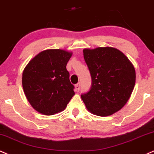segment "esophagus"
<instances>
[{"mask_svg": "<svg viewBox=\"0 0 154 154\" xmlns=\"http://www.w3.org/2000/svg\"><path fill=\"white\" fill-rule=\"evenodd\" d=\"M80 87H81L80 83H78L77 84H75V91H76V92H79V91H80Z\"/></svg>", "mask_w": 154, "mask_h": 154, "instance_id": "esophagus-1", "label": "esophagus"}]
</instances>
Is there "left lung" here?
Masks as SVG:
<instances>
[{
  "label": "left lung",
  "instance_id": "left-lung-1",
  "mask_svg": "<svg viewBox=\"0 0 154 154\" xmlns=\"http://www.w3.org/2000/svg\"><path fill=\"white\" fill-rule=\"evenodd\" d=\"M91 76V87L81 95L93 114L108 116L121 110L129 99L136 83L135 68L121 51L112 47L83 49Z\"/></svg>",
  "mask_w": 154,
  "mask_h": 154
}]
</instances>
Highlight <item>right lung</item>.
I'll return each mask as SVG.
<instances>
[{
  "mask_svg": "<svg viewBox=\"0 0 154 154\" xmlns=\"http://www.w3.org/2000/svg\"><path fill=\"white\" fill-rule=\"evenodd\" d=\"M71 52L61 49L41 51L24 68L22 84L26 98L35 111L51 116L63 111L74 96L66 65Z\"/></svg>",
  "mask_w": 154,
  "mask_h": 154,
  "instance_id": "obj_1",
  "label": "right lung"
}]
</instances>
